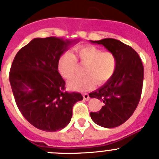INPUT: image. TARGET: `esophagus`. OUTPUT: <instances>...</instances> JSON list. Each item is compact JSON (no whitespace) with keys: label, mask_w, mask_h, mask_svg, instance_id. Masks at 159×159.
Segmentation results:
<instances>
[{"label":"esophagus","mask_w":159,"mask_h":159,"mask_svg":"<svg viewBox=\"0 0 159 159\" xmlns=\"http://www.w3.org/2000/svg\"><path fill=\"white\" fill-rule=\"evenodd\" d=\"M83 96H84V100L88 101L90 99V97H89V95H88V94H84V95H83Z\"/></svg>","instance_id":"34e87169"}]
</instances>
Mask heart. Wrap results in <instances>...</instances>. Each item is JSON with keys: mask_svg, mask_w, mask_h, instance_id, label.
I'll return each instance as SVG.
<instances>
[{"mask_svg": "<svg viewBox=\"0 0 159 159\" xmlns=\"http://www.w3.org/2000/svg\"><path fill=\"white\" fill-rule=\"evenodd\" d=\"M77 60L84 67L83 77H74L67 82V88L73 91L84 92L92 89L95 79L99 84L107 82L112 78L117 69L116 56L109 52H103L95 46L88 45L75 49V56L71 52H64L57 62V69L64 79L73 76L77 66Z\"/></svg>", "mask_w": 159, "mask_h": 159, "instance_id": "b5f03b06", "label": "heart"}]
</instances>
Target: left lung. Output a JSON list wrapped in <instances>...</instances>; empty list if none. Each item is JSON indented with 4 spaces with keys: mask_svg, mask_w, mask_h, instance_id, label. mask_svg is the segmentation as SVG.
<instances>
[{
    "mask_svg": "<svg viewBox=\"0 0 159 159\" xmlns=\"http://www.w3.org/2000/svg\"><path fill=\"white\" fill-rule=\"evenodd\" d=\"M90 42L102 45L117 60V69L112 78L89 94L91 98L104 103L99 111L91 112L90 116L100 127H119L132 116L139 102L144 74L143 63L134 49L120 40L106 38Z\"/></svg>",
    "mask_w": 159,
    "mask_h": 159,
    "instance_id": "obj_1",
    "label": "left lung"
}]
</instances>
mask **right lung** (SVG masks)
Wrapping results in <instances>:
<instances>
[{
  "instance_id": "obj_1",
  "label": "right lung",
  "mask_w": 159,
  "mask_h": 159,
  "mask_svg": "<svg viewBox=\"0 0 159 159\" xmlns=\"http://www.w3.org/2000/svg\"><path fill=\"white\" fill-rule=\"evenodd\" d=\"M80 40L35 38L14 58L9 81L16 105L32 126L44 131L67 127L80 93L65 92V82L57 69L60 56Z\"/></svg>"
}]
</instances>
